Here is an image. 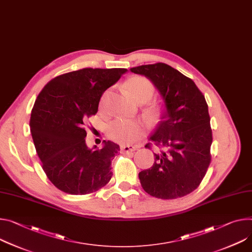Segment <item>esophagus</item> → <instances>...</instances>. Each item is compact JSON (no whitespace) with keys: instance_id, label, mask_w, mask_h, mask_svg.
Returning <instances> with one entry per match:
<instances>
[{"instance_id":"esophagus-1","label":"esophagus","mask_w":252,"mask_h":252,"mask_svg":"<svg viewBox=\"0 0 252 252\" xmlns=\"http://www.w3.org/2000/svg\"><path fill=\"white\" fill-rule=\"evenodd\" d=\"M138 149H139V147H136V146H123V147L121 148L122 153H124V154L131 153V152H133V151H135V150H138Z\"/></svg>"}]
</instances>
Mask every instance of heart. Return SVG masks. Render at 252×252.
Wrapping results in <instances>:
<instances>
[{"mask_svg": "<svg viewBox=\"0 0 252 252\" xmlns=\"http://www.w3.org/2000/svg\"><path fill=\"white\" fill-rule=\"evenodd\" d=\"M126 88L129 95L136 101L150 99L154 94V86L150 80L145 77L134 76L126 83ZM104 99L101 100L103 104ZM146 126L142 122L126 119H118L113 121L107 127L108 138L119 144L132 145L138 142L145 134Z\"/></svg>", "mask_w": 252, "mask_h": 252, "instance_id": "heart-1", "label": "heart"}]
</instances>
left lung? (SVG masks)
Returning a JSON list of instances; mask_svg holds the SVG:
<instances>
[{"mask_svg":"<svg viewBox=\"0 0 252 252\" xmlns=\"http://www.w3.org/2000/svg\"><path fill=\"white\" fill-rule=\"evenodd\" d=\"M130 71L149 78L164 100L161 121L150 138L162 151L155 154L153 167L140 172L142 187L158 199L184 197L199 187L211 163L208 104L195 82L168 64L141 65Z\"/></svg>","mask_w":252,"mask_h":252,"instance_id":"left-lung-1","label":"left lung"}]
</instances>
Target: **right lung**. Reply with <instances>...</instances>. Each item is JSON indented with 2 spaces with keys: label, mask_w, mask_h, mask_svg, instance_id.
Here are the masks:
<instances>
[{
  "label": "right lung",
  "mask_w": 252,
  "mask_h": 252,
  "mask_svg": "<svg viewBox=\"0 0 252 252\" xmlns=\"http://www.w3.org/2000/svg\"><path fill=\"white\" fill-rule=\"evenodd\" d=\"M126 71L83 68L56 76L37 96L30 129L42 169L57 189L85 195L110 181L111 161L120 147L103 141L102 149H88L85 124L96 114L102 94Z\"/></svg>",
  "instance_id": "1"
}]
</instances>
